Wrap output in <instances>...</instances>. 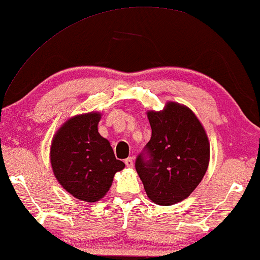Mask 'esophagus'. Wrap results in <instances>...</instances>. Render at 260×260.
Segmentation results:
<instances>
[{"mask_svg":"<svg viewBox=\"0 0 260 260\" xmlns=\"http://www.w3.org/2000/svg\"><path fill=\"white\" fill-rule=\"evenodd\" d=\"M125 164L128 168H133V166H134V158L133 157H128V158H126L125 159Z\"/></svg>","mask_w":260,"mask_h":260,"instance_id":"34e87169","label":"esophagus"}]
</instances>
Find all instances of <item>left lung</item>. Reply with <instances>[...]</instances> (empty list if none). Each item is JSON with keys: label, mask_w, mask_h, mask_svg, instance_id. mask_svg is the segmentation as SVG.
Returning <instances> with one entry per match:
<instances>
[{"label": "left lung", "mask_w": 260, "mask_h": 260, "mask_svg": "<svg viewBox=\"0 0 260 260\" xmlns=\"http://www.w3.org/2000/svg\"><path fill=\"white\" fill-rule=\"evenodd\" d=\"M151 138L146 145L150 159L135 162L149 199L171 206L191 194L203 180L211 156L207 133L191 109L168 102L162 111H148Z\"/></svg>", "instance_id": "left-lung-1"}]
</instances>
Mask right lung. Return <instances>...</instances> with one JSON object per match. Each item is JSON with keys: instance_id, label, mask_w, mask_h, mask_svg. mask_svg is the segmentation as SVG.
<instances>
[{"instance_id": "add662e5", "label": "right lung", "mask_w": 260, "mask_h": 260, "mask_svg": "<svg viewBox=\"0 0 260 260\" xmlns=\"http://www.w3.org/2000/svg\"><path fill=\"white\" fill-rule=\"evenodd\" d=\"M100 112L74 115L53 137L49 158L53 174L66 191L81 201L104 198L115 172L125 163L115 158L109 140L98 133Z\"/></svg>"}]
</instances>
